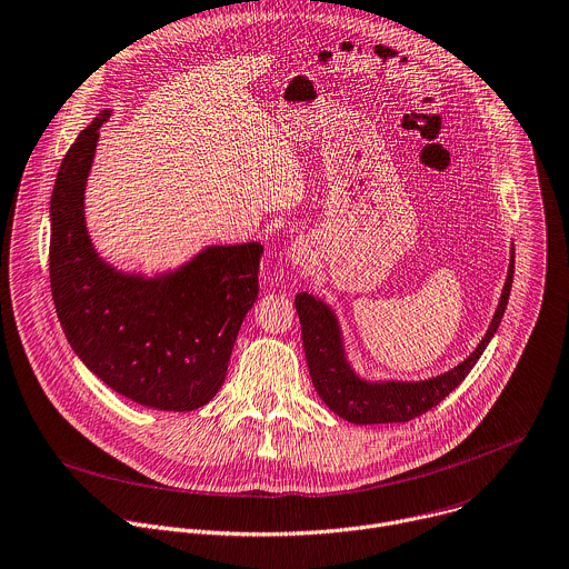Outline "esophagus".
Instances as JSON below:
<instances>
[{
	"label": "esophagus",
	"mask_w": 569,
	"mask_h": 569,
	"mask_svg": "<svg viewBox=\"0 0 569 569\" xmlns=\"http://www.w3.org/2000/svg\"><path fill=\"white\" fill-rule=\"evenodd\" d=\"M288 259L295 263V266H306L310 261V248L308 243L303 241H295L290 252H288Z\"/></svg>",
	"instance_id": "obj_1"
}]
</instances>
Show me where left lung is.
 Segmentation results:
<instances>
[{
  "label": "left lung",
  "mask_w": 569,
  "mask_h": 569,
  "mask_svg": "<svg viewBox=\"0 0 569 569\" xmlns=\"http://www.w3.org/2000/svg\"><path fill=\"white\" fill-rule=\"evenodd\" d=\"M513 281V246L507 268V279L493 319L476 346V350L447 372L429 380L405 382V380H366L346 355L343 332L335 310L319 297L299 292L295 297L297 315L301 321V339L310 380L323 405L339 418L352 425H391L409 422L433 407H438L451 391H456L469 370L476 366L487 343L496 335L505 315Z\"/></svg>",
  "instance_id": "obj_1"
}]
</instances>
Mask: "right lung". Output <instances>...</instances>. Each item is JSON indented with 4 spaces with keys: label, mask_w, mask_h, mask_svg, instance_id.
<instances>
[{
    "label": "right lung",
    "mask_w": 569,
    "mask_h": 569,
    "mask_svg": "<svg viewBox=\"0 0 569 569\" xmlns=\"http://www.w3.org/2000/svg\"><path fill=\"white\" fill-rule=\"evenodd\" d=\"M104 109L67 151L51 197L49 272L56 312L82 363L122 398L194 411L221 389L248 310L259 297L263 246H208L144 277L107 263L84 221V189Z\"/></svg>",
    "instance_id": "right-lung-1"
}]
</instances>
